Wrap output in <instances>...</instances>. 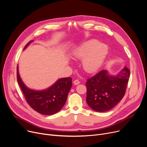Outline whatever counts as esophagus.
<instances>
[{"label": "esophagus", "instance_id": "1", "mask_svg": "<svg viewBox=\"0 0 147 147\" xmlns=\"http://www.w3.org/2000/svg\"><path fill=\"white\" fill-rule=\"evenodd\" d=\"M73 83L75 84V85H78V84H79L80 83V81L79 80H75L73 82Z\"/></svg>", "mask_w": 147, "mask_h": 147}]
</instances>
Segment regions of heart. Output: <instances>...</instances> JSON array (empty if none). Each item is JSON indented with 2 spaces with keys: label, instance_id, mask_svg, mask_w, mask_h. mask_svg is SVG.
Listing matches in <instances>:
<instances>
[{
  "label": "heart",
  "instance_id": "1",
  "mask_svg": "<svg viewBox=\"0 0 147 147\" xmlns=\"http://www.w3.org/2000/svg\"><path fill=\"white\" fill-rule=\"evenodd\" d=\"M109 52L108 46L99 43L96 40H90L77 48L73 56L78 59H83L82 66L88 73L96 71L101 67Z\"/></svg>",
  "mask_w": 147,
  "mask_h": 147
}]
</instances>
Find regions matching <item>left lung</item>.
Masks as SVG:
<instances>
[{"mask_svg": "<svg viewBox=\"0 0 147 147\" xmlns=\"http://www.w3.org/2000/svg\"><path fill=\"white\" fill-rule=\"evenodd\" d=\"M130 76L126 67L115 76L102 70L86 83V102L97 112H105L112 109L124 96Z\"/></svg>", "mask_w": 147, "mask_h": 147, "instance_id": "left-lung-1", "label": "left lung"}]
</instances>
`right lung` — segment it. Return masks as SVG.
I'll list each match as a JSON object with an SVG mask.
<instances>
[{
    "mask_svg": "<svg viewBox=\"0 0 147 147\" xmlns=\"http://www.w3.org/2000/svg\"><path fill=\"white\" fill-rule=\"evenodd\" d=\"M32 42L33 40L28 42L24 49ZM17 81L28 105L34 110L43 115H52L61 110L65 104L69 91L72 87V79L65 78L58 79L51 86L45 90L29 89L20 78L18 66Z\"/></svg>",
    "mask_w": 147,
    "mask_h": 147,
    "instance_id": "add662e5",
    "label": "right lung"
}]
</instances>
